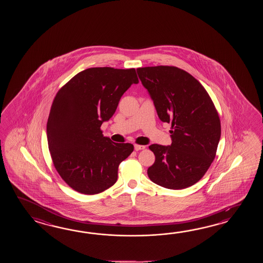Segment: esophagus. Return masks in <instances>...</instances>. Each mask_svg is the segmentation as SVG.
<instances>
[{
  "instance_id": "1",
  "label": "esophagus",
  "mask_w": 263,
  "mask_h": 263,
  "mask_svg": "<svg viewBox=\"0 0 263 263\" xmlns=\"http://www.w3.org/2000/svg\"><path fill=\"white\" fill-rule=\"evenodd\" d=\"M145 145H134V149L136 151H142V149H145Z\"/></svg>"
}]
</instances>
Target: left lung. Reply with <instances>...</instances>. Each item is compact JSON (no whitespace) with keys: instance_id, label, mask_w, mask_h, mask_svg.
<instances>
[{"instance_id":"left-lung-1","label":"left lung","mask_w":263,"mask_h":263,"mask_svg":"<svg viewBox=\"0 0 263 263\" xmlns=\"http://www.w3.org/2000/svg\"><path fill=\"white\" fill-rule=\"evenodd\" d=\"M162 122L171 124V145L153 144L151 181L180 190L196 183L211 166L221 137V122L211 97L190 73L172 66L139 67Z\"/></svg>"}]
</instances>
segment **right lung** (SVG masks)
Segmentation results:
<instances>
[{
  "label": "right lung",
  "instance_id": "1",
  "mask_svg": "<svg viewBox=\"0 0 263 263\" xmlns=\"http://www.w3.org/2000/svg\"><path fill=\"white\" fill-rule=\"evenodd\" d=\"M138 83L134 68L91 67L57 92L47 122L48 145L57 172L73 190L96 195L117 182L118 166L134 145L114 143L101 126Z\"/></svg>",
  "mask_w": 263,
  "mask_h": 263
}]
</instances>
